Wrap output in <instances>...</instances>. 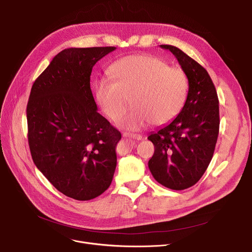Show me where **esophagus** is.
<instances>
[{
  "label": "esophagus",
  "instance_id": "esophagus-1",
  "mask_svg": "<svg viewBox=\"0 0 252 252\" xmlns=\"http://www.w3.org/2000/svg\"><path fill=\"white\" fill-rule=\"evenodd\" d=\"M124 137L126 138H130V139H135V140H142L143 137L140 134H131V133H124Z\"/></svg>",
  "mask_w": 252,
  "mask_h": 252
}]
</instances>
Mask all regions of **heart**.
<instances>
[{
    "mask_svg": "<svg viewBox=\"0 0 252 252\" xmlns=\"http://www.w3.org/2000/svg\"><path fill=\"white\" fill-rule=\"evenodd\" d=\"M108 76L110 79L101 78L94 84L95 99L113 122L124 116L131 101L134 107L122 122V126L127 129H139L150 122L156 126L171 122L187 99L185 72L168 67L154 56L124 57L110 66Z\"/></svg>",
    "mask_w": 252,
    "mask_h": 252,
    "instance_id": "b5f03b06",
    "label": "heart"
}]
</instances>
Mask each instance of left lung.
<instances>
[{"label": "left lung", "mask_w": 252, "mask_h": 252, "mask_svg": "<svg viewBox=\"0 0 252 252\" xmlns=\"http://www.w3.org/2000/svg\"><path fill=\"white\" fill-rule=\"evenodd\" d=\"M160 47L178 59L189 91L179 115L148 137L155 148L148 166L162 186L184 190L200 180L213 158L220 128L219 98L203 66L175 46Z\"/></svg>", "instance_id": "left-lung-1"}]
</instances>
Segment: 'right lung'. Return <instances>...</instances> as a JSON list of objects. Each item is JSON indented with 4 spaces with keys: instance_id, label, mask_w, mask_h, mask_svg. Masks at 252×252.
Listing matches in <instances>:
<instances>
[{
    "instance_id": "obj_1",
    "label": "right lung",
    "mask_w": 252,
    "mask_h": 252,
    "mask_svg": "<svg viewBox=\"0 0 252 252\" xmlns=\"http://www.w3.org/2000/svg\"><path fill=\"white\" fill-rule=\"evenodd\" d=\"M115 47L69 48L57 54L32 85L26 107L35 166L59 192L91 200L108 189L122 135L97 111L93 66Z\"/></svg>"
}]
</instances>
